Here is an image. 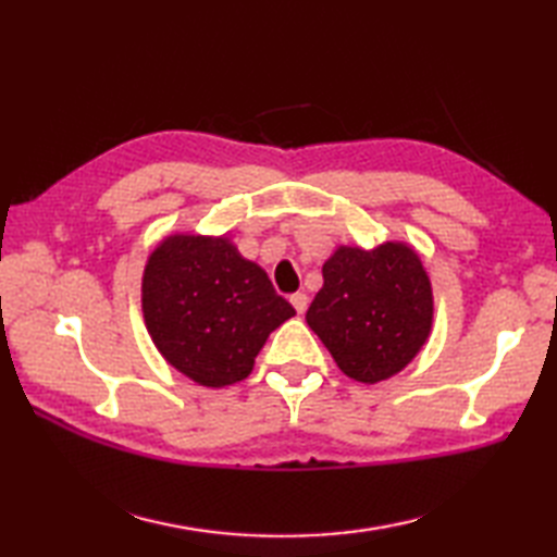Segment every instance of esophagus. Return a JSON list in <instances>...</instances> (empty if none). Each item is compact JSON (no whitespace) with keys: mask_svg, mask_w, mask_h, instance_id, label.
Wrapping results in <instances>:
<instances>
[{"mask_svg":"<svg viewBox=\"0 0 557 557\" xmlns=\"http://www.w3.org/2000/svg\"><path fill=\"white\" fill-rule=\"evenodd\" d=\"M289 301H292V306H294V311L297 313H304L306 309H309V297H306L304 292H297V294H292L289 297Z\"/></svg>","mask_w":557,"mask_h":557,"instance_id":"esophagus-1","label":"esophagus"}]
</instances>
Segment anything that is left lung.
Masks as SVG:
<instances>
[{
  "label": "left lung",
  "mask_w": 557,
  "mask_h": 557,
  "mask_svg": "<svg viewBox=\"0 0 557 557\" xmlns=\"http://www.w3.org/2000/svg\"><path fill=\"white\" fill-rule=\"evenodd\" d=\"M306 323L342 373L359 383L387 381L431 335L433 292L421 258L401 242L371 251L339 246L325 260Z\"/></svg>",
  "instance_id": "obj_1"
}]
</instances>
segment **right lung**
<instances>
[{"mask_svg":"<svg viewBox=\"0 0 557 557\" xmlns=\"http://www.w3.org/2000/svg\"><path fill=\"white\" fill-rule=\"evenodd\" d=\"M146 327L176 371L206 387L251 373L268 335L297 313L227 236L172 234L144 270Z\"/></svg>","mask_w":557,"mask_h":557,"instance_id":"obj_1","label":"right lung"}]
</instances>
